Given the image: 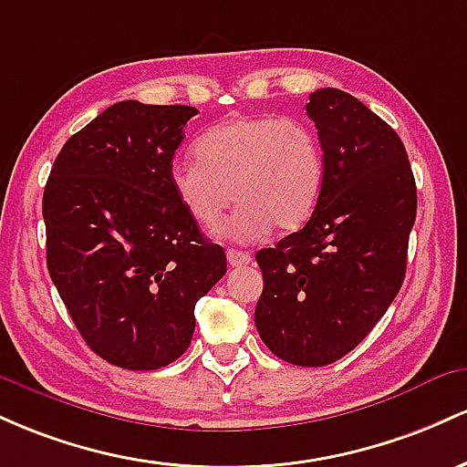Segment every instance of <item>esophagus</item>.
<instances>
[{"instance_id":"34e87169","label":"esophagus","mask_w":467,"mask_h":467,"mask_svg":"<svg viewBox=\"0 0 467 467\" xmlns=\"http://www.w3.org/2000/svg\"><path fill=\"white\" fill-rule=\"evenodd\" d=\"M227 260L232 266H244L251 262V254L249 251H240V249H227Z\"/></svg>"}]
</instances>
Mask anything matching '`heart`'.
I'll return each instance as SVG.
<instances>
[{
	"label": "heart",
	"mask_w": 467,
	"mask_h": 467,
	"mask_svg": "<svg viewBox=\"0 0 467 467\" xmlns=\"http://www.w3.org/2000/svg\"><path fill=\"white\" fill-rule=\"evenodd\" d=\"M196 163H174L170 185L198 227L212 229L232 198L240 202L223 232L240 243L274 229L296 232L324 192V151L304 120L235 117L212 125L193 143Z\"/></svg>",
	"instance_id": "obj_1"
}]
</instances>
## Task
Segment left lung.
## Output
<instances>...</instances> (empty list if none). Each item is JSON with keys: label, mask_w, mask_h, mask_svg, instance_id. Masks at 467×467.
Here are the masks:
<instances>
[{"label": "left lung", "mask_w": 467, "mask_h": 467, "mask_svg": "<svg viewBox=\"0 0 467 467\" xmlns=\"http://www.w3.org/2000/svg\"><path fill=\"white\" fill-rule=\"evenodd\" d=\"M322 143L324 192L300 232L255 254L265 289L255 328L296 366L342 359L389 311L406 275L417 187L384 119L337 88L308 97Z\"/></svg>", "instance_id": "left-lung-1"}]
</instances>
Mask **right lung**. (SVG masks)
<instances>
[{
	"instance_id": "1",
	"label": "right lung",
	"mask_w": 467,
	"mask_h": 467,
	"mask_svg": "<svg viewBox=\"0 0 467 467\" xmlns=\"http://www.w3.org/2000/svg\"><path fill=\"white\" fill-rule=\"evenodd\" d=\"M198 109L119 101L66 140L44 190L46 258L72 322L99 358L156 370L192 342L193 308L227 255L170 185Z\"/></svg>"
}]
</instances>
